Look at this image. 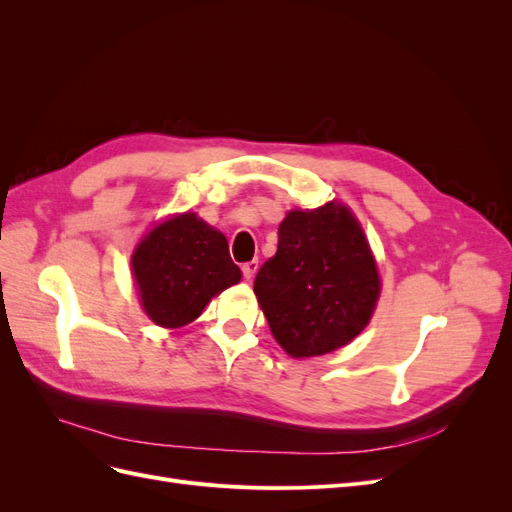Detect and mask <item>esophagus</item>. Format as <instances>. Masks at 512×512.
<instances>
[{
    "instance_id": "1",
    "label": "esophagus",
    "mask_w": 512,
    "mask_h": 512,
    "mask_svg": "<svg viewBox=\"0 0 512 512\" xmlns=\"http://www.w3.org/2000/svg\"><path fill=\"white\" fill-rule=\"evenodd\" d=\"M241 271H243V277H245L247 282L254 280V275H256V271H258V260H250V262H245V265L241 267Z\"/></svg>"
}]
</instances>
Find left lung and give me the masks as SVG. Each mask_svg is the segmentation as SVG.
<instances>
[{
    "label": "left lung",
    "mask_w": 512,
    "mask_h": 512,
    "mask_svg": "<svg viewBox=\"0 0 512 512\" xmlns=\"http://www.w3.org/2000/svg\"><path fill=\"white\" fill-rule=\"evenodd\" d=\"M254 292L277 344L301 359L346 346L365 329L380 277L359 222L333 200L286 215Z\"/></svg>",
    "instance_id": "8db88e82"
}]
</instances>
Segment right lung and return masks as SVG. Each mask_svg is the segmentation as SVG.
<instances>
[{
  "instance_id": "right-lung-1",
  "label": "right lung",
  "mask_w": 512,
  "mask_h": 512,
  "mask_svg": "<svg viewBox=\"0 0 512 512\" xmlns=\"http://www.w3.org/2000/svg\"><path fill=\"white\" fill-rule=\"evenodd\" d=\"M147 316L166 329L196 320L211 297L241 280L228 241L194 213L153 228L132 256Z\"/></svg>"
}]
</instances>
